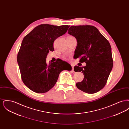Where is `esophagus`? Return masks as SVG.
I'll return each instance as SVG.
<instances>
[{
    "instance_id": "1",
    "label": "esophagus",
    "mask_w": 129,
    "mask_h": 129,
    "mask_svg": "<svg viewBox=\"0 0 129 129\" xmlns=\"http://www.w3.org/2000/svg\"><path fill=\"white\" fill-rule=\"evenodd\" d=\"M71 66H72V70H73V72H74V66L73 65H71Z\"/></svg>"
}]
</instances>
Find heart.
<instances>
[{"mask_svg": "<svg viewBox=\"0 0 129 129\" xmlns=\"http://www.w3.org/2000/svg\"><path fill=\"white\" fill-rule=\"evenodd\" d=\"M68 37H73V36H68ZM64 59H66V57L65 56H63V57Z\"/></svg>", "mask_w": 129, "mask_h": 129, "instance_id": "b5f03b06", "label": "heart"}]
</instances>
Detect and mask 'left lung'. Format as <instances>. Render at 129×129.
<instances>
[{
	"mask_svg": "<svg viewBox=\"0 0 129 129\" xmlns=\"http://www.w3.org/2000/svg\"><path fill=\"white\" fill-rule=\"evenodd\" d=\"M68 33L77 42L75 58L86 62L85 67L76 66L75 72L84 74V78L76 84L83 92L93 94L98 92L105 86L113 68V60L110 44L108 40L92 25H73Z\"/></svg>",
	"mask_w": 129,
	"mask_h": 129,
	"instance_id": "8db88e82",
	"label": "left lung"
}]
</instances>
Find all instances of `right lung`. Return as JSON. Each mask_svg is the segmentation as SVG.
<instances>
[{"label":"right lung","instance_id":"right-lung-1","mask_svg":"<svg viewBox=\"0 0 129 129\" xmlns=\"http://www.w3.org/2000/svg\"><path fill=\"white\" fill-rule=\"evenodd\" d=\"M70 26L42 24L35 27L23 40L17 55L22 80L25 86L38 93L48 91L63 70L71 71V66L61 59L47 64L49 51H53V43L65 34Z\"/></svg>","mask_w":129,"mask_h":129}]
</instances>
